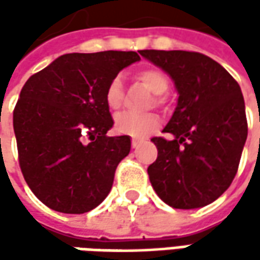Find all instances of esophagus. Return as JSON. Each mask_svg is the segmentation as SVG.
<instances>
[{"mask_svg":"<svg viewBox=\"0 0 260 260\" xmlns=\"http://www.w3.org/2000/svg\"><path fill=\"white\" fill-rule=\"evenodd\" d=\"M139 146H140V142H139V140H132V147H133V149H137Z\"/></svg>","mask_w":260,"mask_h":260,"instance_id":"obj_1","label":"esophagus"}]
</instances>
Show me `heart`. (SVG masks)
I'll return each mask as SVG.
<instances>
[{"label": "heart", "mask_w": 260, "mask_h": 260, "mask_svg": "<svg viewBox=\"0 0 260 260\" xmlns=\"http://www.w3.org/2000/svg\"><path fill=\"white\" fill-rule=\"evenodd\" d=\"M137 79L155 95L165 94L169 88L168 76L156 69V68H146L137 74ZM105 103L110 110H118L123 104V84L118 76L113 78L105 89ZM159 127V117L155 114L137 115L124 113L117 115L115 118V130L121 135L132 136V137H145L153 133Z\"/></svg>", "instance_id": "obj_1"}]
</instances>
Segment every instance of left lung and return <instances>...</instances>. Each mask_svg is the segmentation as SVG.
Returning <instances> with one entry per match:
<instances>
[{
    "label": "left lung",
    "mask_w": 260,
    "mask_h": 260,
    "mask_svg": "<svg viewBox=\"0 0 260 260\" xmlns=\"http://www.w3.org/2000/svg\"><path fill=\"white\" fill-rule=\"evenodd\" d=\"M174 81L178 103L164 132L153 137L157 157L147 168L157 197L174 208L211 204L235 179L247 139L239 84L208 56L185 50H140Z\"/></svg>",
    "instance_id": "obj_1"
}]
</instances>
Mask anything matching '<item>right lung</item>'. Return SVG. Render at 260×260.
Returning a JSON list of instances; mask_svg holds the SVG:
<instances>
[{
	"label": "right lung",
	"instance_id": "1",
	"mask_svg": "<svg viewBox=\"0 0 260 260\" xmlns=\"http://www.w3.org/2000/svg\"><path fill=\"white\" fill-rule=\"evenodd\" d=\"M136 52L66 53L28 78L13 115L25 182L49 208L82 214L110 194L128 136L108 137L110 81L139 62Z\"/></svg>",
	"mask_w": 260,
	"mask_h": 260
}]
</instances>
